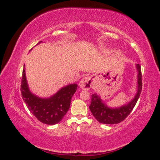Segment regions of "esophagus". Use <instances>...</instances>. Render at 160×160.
I'll return each mask as SVG.
<instances>
[{"instance_id": "1", "label": "esophagus", "mask_w": 160, "mask_h": 160, "mask_svg": "<svg viewBox=\"0 0 160 160\" xmlns=\"http://www.w3.org/2000/svg\"><path fill=\"white\" fill-rule=\"evenodd\" d=\"M80 87L84 90H89L92 87V81L89 77H84L80 82Z\"/></svg>"}]
</instances>
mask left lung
Masks as SVG:
<instances>
[{
	"label": "left lung",
	"instance_id": "1",
	"mask_svg": "<svg viewBox=\"0 0 160 160\" xmlns=\"http://www.w3.org/2000/svg\"><path fill=\"white\" fill-rule=\"evenodd\" d=\"M136 67L138 72V91L133 99L129 102L127 104L115 108H109L102 102V101L97 93L92 94L89 108L95 118L100 123L106 124H115L120 123L122 121H123L133 109L139 99V97L140 96L142 88L141 66L138 64H136Z\"/></svg>",
	"mask_w": 160,
	"mask_h": 160
}]
</instances>
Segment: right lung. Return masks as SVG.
Wrapping results in <instances>:
<instances>
[{
    "mask_svg": "<svg viewBox=\"0 0 160 160\" xmlns=\"http://www.w3.org/2000/svg\"><path fill=\"white\" fill-rule=\"evenodd\" d=\"M77 87L76 84H69L49 98H39L29 91L27 82L25 65L23 67L20 88L22 99L29 110L43 124L53 125L62 120L69 110L71 100L76 93Z\"/></svg>",
    "mask_w": 160,
    "mask_h": 160,
    "instance_id": "1",
    "label": "right lung"
}]
</instances>
